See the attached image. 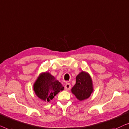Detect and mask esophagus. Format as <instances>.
I'll return each instance as SVG.
<instances>
[{
	"label": "esophagus",
	"instance_id": "esophagus-1",
	"mask_svg": "<svg viewBox=\"0 0 129 129\" xmlns=\"http://www.w3.org/2000/svg\"><path fill=\"white\" fill-rule=\"evenodd\" d=\"M70 88H71V84L69 83H67L65 85V89L67 90H68L70 89Z\"/></svg>",
	"mask_w": 129,
	"mask_h": 129
}]
</instances>
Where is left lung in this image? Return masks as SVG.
Instances as JSON below:
<instances>
[{
	"label": "left lung",
	"instance_id": "8db88e82",
	"mask_svg": "<svg viewBox=\"0 0 129 129\" xmlns=\"http://www.w3.org/2000/svg\"><path fill=\"white\" fill-rule=\"evenodd\" d=\"M71 90L79 101L89 98L93 91V81L90 74L83 71H81L76 77V83Z\"/></svg>",
	"mask_w": 129,
	"mask_h": 129
}]
</instances>
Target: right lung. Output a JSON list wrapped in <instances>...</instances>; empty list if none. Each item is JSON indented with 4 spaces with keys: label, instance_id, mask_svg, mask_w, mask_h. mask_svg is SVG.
Listing matches in <instances>:
<instances>
[{
    "label": "right lung",
    "instance_id": "add662e5",
    "mask_svg": "<svg viewBox=\"0 0 129 129\" xmlns=\"http://www.w3.org/2000/svg\"><path fill=\"white\" fill-rule=\"evenodd\" d=\"M33 90L36 96L44 102H50L64 86L50 72H41L33 84Z\"/></svg>",
    "mask_w": 129,
    "mask_h": 129
}]
</instances>
